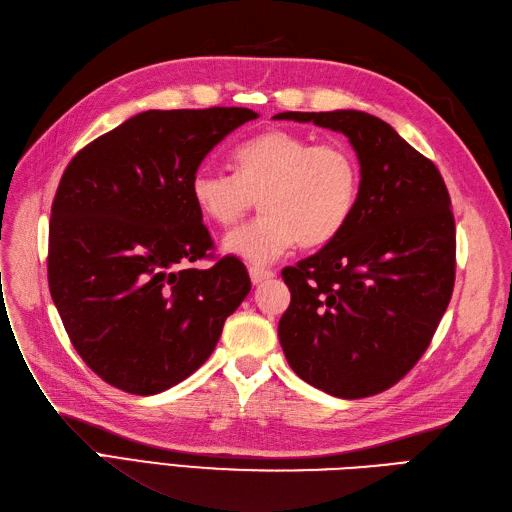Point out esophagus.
<instances>
[{"instance_id": "34e87169", "label": "esophagus", "mask_w": 512, "mask_h": 512, "mask_svg": "<svg viewBox=\"0 0 512 512\" xmlns=\"http://www.w3.org/2000/svg\"><path fill=\"white\" fill-rule=\"evenodd\" d=\"M249 276H251V283L253 285H261V283H266V280L274 278V272L272 270H263V268H251Z\"/></svg>"}]
</instances>
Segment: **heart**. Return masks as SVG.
Masks as SVG:
<instances>
[{
  "mask_svg": "<svg viewBox=\"0 0 512 512\" xmlns=\"http://www.w3.org/2000/svg\"><path fill=\"white\" fill-rule=\"evenodd\" d=\"M232 159L236 174L202 168L189 180L193 204L219 227L236 225L259 197L263 214L225 238V253L268 266L298 242L304 249L332 242L351 221L361 174L346 146L270 129L242 142Z\"/></svg>",
  "mask_w": 512,
  "mask_h": 512,
  "instance_id": "obj_1",
  "label": "heart"
}]
</instances>
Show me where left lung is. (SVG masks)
I'll return each instance as SVG.
<instances>
[{
  "label": "left lung",
  "mask_w": 512,
  "mask_h": 512,
  "mask_svg": "<svg viewBox=\"0 0 512 512\" xmlns=\"http://www.w3.org/2000/svg\"><path fill=\"white\" fill-rule=\"evenodd\" d=\"M349 138L359 161L351 221L283 270L291 304L278 340L291 370L334 398L395 385L425 353L455 283V219L430 159L361 110L280 112Z\"/></svg>",
  "instance_id": "obj_1"
}]
</instances>
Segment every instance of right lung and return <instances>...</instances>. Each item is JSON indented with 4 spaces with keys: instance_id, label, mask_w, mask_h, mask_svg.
Instances as JSON below:
<instances>
[{
    "instance_id": "add662e5",
    "label": "right lung",
    "mask_w": 512,
    "mask_h": 512,
    "mask_svg": "<svg viewBox=\"0 0 512 512\" xmlns=\"http://www.w3.org/2000/svg\"><path fill=\"white\" fill-rule=\"evenodd\" d=\"M249 108L146 110L65 168L48 225V287L85 364L155 395L185 381L251 291L242 261L189 268L212 249L189 180Z\"/></svg>"
}]
</instances>
